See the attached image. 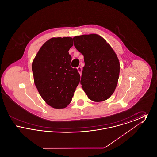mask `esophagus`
<instances>
[{"mask_svg":"<svg viewBox=\"0 0 157 157\" xmlns=\"http://www.w3.org/2000/svg\"><path fill=\"white\" fill-rule=\"evenodd\" d=\"M77 69H78V72L79 73V74H80V75H81V72H82V67H77Z\"/></svg>","mask_w":157,"mask_h":157,"instance_id":"1","label":"esophagus"}]
</instances>
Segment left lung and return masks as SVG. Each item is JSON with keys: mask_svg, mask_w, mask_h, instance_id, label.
Here are the masks:
<instances>
[{"mask_svg": "<svg viewBox=\"0 0 157 157\" xmlns=\"http://www.w3.org/2000/svg\"><path fill=\"white\" fill-rule=\"evenodd\" d=\"M73 39L76 49L84 56L82 89L92 101L108 99L115 90L120 75V62L116 53L97 34L83 35Z\"/></svg>", "mask_w": 157, "mask_h": 157, "instance_id": "obj_1", "label": "left lung"}]
</instances>
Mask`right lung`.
Here are the masks:
<instances>
[{
	"label": "right lung",
	"instance_id": "add662e5",
	"mask_svg": "<svg viewBox=\"0 0 157 157\" xmlns=\"http://www.w3.org/2000/svg\"><path fill=\"white\" fill-rule=\"evenodd\" d=\"M71 37H52L47 40L33 60L35 86L45 102L53 108H65L70 104L81 76L71 67Z\"/></svg>",
	"mask_w": 157,
	"mask_h": 157
}]
</instances>
